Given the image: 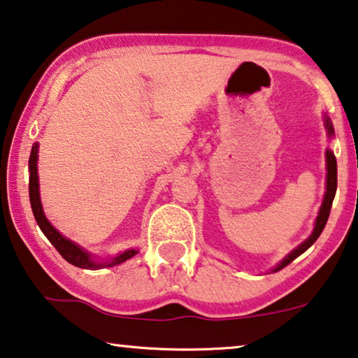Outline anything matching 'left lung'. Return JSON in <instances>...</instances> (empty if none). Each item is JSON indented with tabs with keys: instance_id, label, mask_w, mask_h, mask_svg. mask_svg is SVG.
Instances as JSON below:
<instances>
[{
	"instance_id": "1",
	"label": "left lung",
	"mask_w": 358,
	"mask_h": 358,
	"mask_svg": "<svg viewBox=\"0 0 358 358\" xmlns=\"http://www.w3.org/2000/svg\"><path fill=\"white\" fill-rule=\"evenodd\" d=\"M325 128L328 131V136L331 137L334 134V129H333L331 120H329L328 117H325ZM336 187H338L336 157H334V153L331 150H327V192H325V196H323L320 211H318V216H317V221H315V227H313V232L310 234L309 238H307L306 241H302V243L298 246V248H294L293 251L289 252L288 256H285V259L280 262L278 266L275 267L272 272L282 271L283 267H287L289 262H293L296 257L301 256L302 252H304L306 250H309L310 246L315 243V240L318 238V236H320V234L323 232V229H325V225H327L329 211H331V205H333L334 195H336Z\"/></svg>"
}]
</instances>
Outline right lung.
Here are the masks:
<instances>
[{
	"label": "right lung",
	"instance_id": "right-lung-1",
	"mask_svg": "<svg viewBox=\"0 0 358 358\" xmlns=\"http://www.w3.org/2000/svg\"><path fill=\"white\" fill-rule=\"evenodd\" d=\"M36 162H38V142H35L31 147V153H30V160H29V169H30V182H29V194H30V205H31V211L33 216L36 219V224L40 225L41 232L46 235V238L51 241L54 245L60 256L64 257L65 261L73 264L76 267L81 268H91V271H96V268H102V267H112V266H118L124 261L131 259V257L137 255V250H128L123 251L122 255L112 257V259L107 262H97L92 259V256L90 252L85 251L81 246H78L73 241L65 238V236L52 227V224L48 221L45 216V211H43L41 206V200H40V184H38V168H36Z\"/></svg>",
	"mask_w": 358,
	"mask_h": 358
}]
</instances>
